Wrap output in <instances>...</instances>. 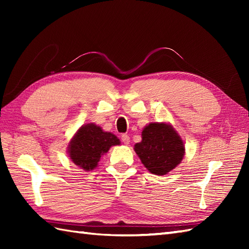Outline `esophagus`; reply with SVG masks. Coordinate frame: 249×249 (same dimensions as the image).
Instances as JSON below:
<instances>
[{"mask_svg":"<svg viewBox=\"0 0 249 249\" xmlns=\"http://www.w3.org/2000/svg\"><path fill=\"white\" fill-rule=\"evenodd\" d=\"M121 140H122V142H123V143L125 144V145H128L129 144V142H130V138H129V136L128 135H122V137H121Z\"/></svg>","mask_w":249,"mask_h":249,"instance_id":"1","label":"esophagus"}]
</instances>
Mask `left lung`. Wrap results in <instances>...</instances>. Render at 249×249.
Returning <instances> with one entry per match:
<instances>
[{"label":"left lung","instance_id":"1","mask_svg":"<svg viewBox=\"0 0 249 249\" xmlns=\"http://www.w3.org/2000/svg\"><path fill=\"white\" fill-rule=\"evenodd\" d=\"M142 140L134 150L151 173L163 176L182 161L185 146L170 124L150 123L142 130Z\"/></svg>","mask_w":249,"mask_h":249}]
</instances>
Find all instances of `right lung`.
<instances>
[{
	"mask_svg": "<svg viewBox=\"0 0 249 249\" xmlns=\"http://www.w3.org/2000/svg\"><path fill=\"white\" fill-rule=\"evenodd\" d=\"M121 143L115 135L104 131L93 123L82 125L71 140L67 147L68 155L75 165L86 171L97 167L105 153L112 145Z\"/></svg>",
	"mask_w": 249,
	"mask_h": 249,
	"instance_id": "add662e5",
	"label": "right lung"
}]
</instances>
